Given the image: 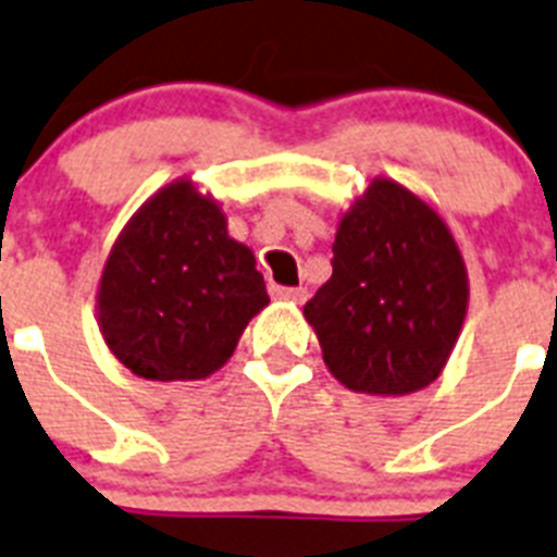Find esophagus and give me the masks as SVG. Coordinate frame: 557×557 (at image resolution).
I'll use <instances>...</instances> for the list:
<instances>
[{"label":"esophagus","instance_id":"1","mask_svg":"<svg viewBox=\"0 0 557 557\" xmlns=\"http://www.w3.org/2000/svg\"><path fill=\"white\" fill-rule=\"evenodd\" d=\"M271 294L277 297V300H288V302H306L308 300V288L306 286H297V288H286V286H274Z\"/></svg>","mask_w":557,"mask_h":557}]
</instances>
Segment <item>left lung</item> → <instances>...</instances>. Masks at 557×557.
<instances>
[{
    "instance_id": "8db88e82",
    "label": "left lung",
    "mask_w": 557,
    "mask_h": 557,
    "mask_svg": "<svg viewBox=\"0 0 557 557\" xmlns=\"http://www.w3.org/2000/svg\"><path fill=\"white\" fill-rule=\"evenodd\" d=\"M334 274L302 314L348 391L405 396L445 371L470 280L445 218L408 186L373 177L343 214Z\"/></svg>"
}]
</instances>
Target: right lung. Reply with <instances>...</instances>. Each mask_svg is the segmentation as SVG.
I'll return each mask as SVG.
<instances>
[{"instance_id": "obj_1", "label": "right lung", "mask_w": 557, "mask_h": 557, "mask_svg": "<svg viewBox=\"0 0 557 557\" xmlns=\"http://www.w3.org/2000/svg\"><path fill=\"white\" fill-rule=\"evenodd\" d=\"M255 265V251L228 237L221 200L177 177L112 243L96 292L98 331L135 376L207 380L269 306Z\"/></svg>"}]
</instances>
